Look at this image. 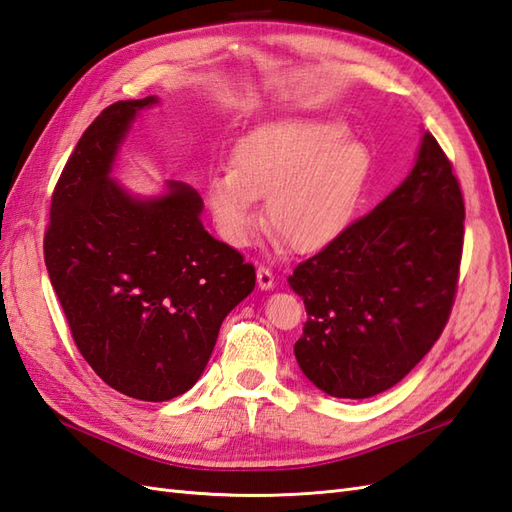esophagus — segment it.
<instances>
[{
    "label": "esophagus",
    "instance_id": "obj_1",
    "mask_svg": "<svg viewBox=\"0 0 512 512\" xmlns=\"http://www.w3.org/2000/svg\"><path fill=\"white\" fill-rule=\"evenodd\" d=\"M256 280H258V289L260 291H271L273 286H276V278H273L271 269H267V267H258Z\"/></svg>",
    "mask_w": 512,
    "mask_h": 512
}]
</instances>
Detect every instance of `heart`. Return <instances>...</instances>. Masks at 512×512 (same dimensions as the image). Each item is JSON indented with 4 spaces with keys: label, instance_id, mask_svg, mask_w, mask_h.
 <instances>
[{
    "label": "heart",
    "instance_id": "heart-1",
    "mask_svg": "<svg viewBox=\"0 0 512 512\" xmlns=\"http://www.w3.org/2000/svg\"><path fill=\"white\" fill-rule=\"evenodd\" d=\"M373 154L339 117H286L236 141L230 167L206 182L215 228L232 247L252 243L258 199L280 245L315 254L352 226L371 182Z\"/></svg>",
    "mask_w": 512,
    "mask_h": 512
}]
</instances>
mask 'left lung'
Here are the masks:
<instances>
[{
    "label": "left lung",
    "mask_w": 512,
    "mask_h": 512,
    "mask_svg": "<svg viewBox=\"0 0 512 512\" xmlns=\"http://www.w3.org/2000/svg\"><path fill=\"white\" fill-rule=\"evenodd\" d=\"M463 221L452 162L423 132L406 180L289 276L308 315L295 358L317 389L365 400L432 350L452 313Z\"/></svg>",
    "instance_id": "1"
}]
</instances>
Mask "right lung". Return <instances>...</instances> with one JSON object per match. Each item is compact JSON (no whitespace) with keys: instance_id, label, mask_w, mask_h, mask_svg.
Here are the masks:
<instances>
[{"instance_id":"obj_1","label":"right lung","mask_w":512,"mask_h":512,"mask_svg":"<svg viewBox=\"0 0 512 512\" xmlns=\"http://www.w3.org/2000/svg\"><path fill=\"white\" fill-rule=\"evenodd\" d=\"M154 104L117 102L86 128L54 189L43 249L86 363L123 395L167 402L202 376L256 271L204 230L193 186L167 180L141 197L112 180L134 119Z\"/></svg>"}]
</instances>
